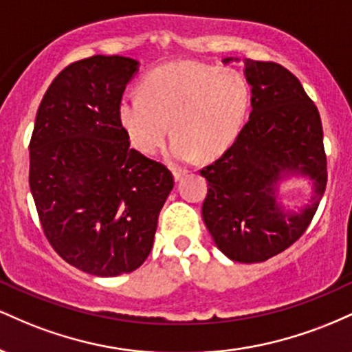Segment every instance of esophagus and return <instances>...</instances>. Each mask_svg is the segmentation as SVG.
Returning <instances> with one entry per match:
<instances>
[{
	"mask_svg": "<svg viewBox=\"0 0 352 352\" xmlns=\"http://www.w3.org/2000/svg\"><path fill=\"white\" fill-rule=\"evenodd\" d=\"M187 168H173V179H175L177 182H179L182 177L187 175Z\"/></svg>",
	"mask_w": 352,
	"mask_h": 352,
	"instance_id": "obj_1",
	"label": "esophagus"
}]
</instances>
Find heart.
<instances>
[{"mask_svg":"<svg viewBox=\"0 0 352 352\" xmlns=\"http://www.w3.org/2000/svg\"><path fill=\"white\" fill-rule=\"evenodd\" d=\"M250 87L235 71L192 60L157 67L140 92H127L119 102V120L131 144L144 155L173 137L168 157L188 162L223 153L240 134L248 116Z\"/></svg>","mask_w":352,"mask_h":352,"instance_id":"heart-1","label":"heart"}]
</instances>
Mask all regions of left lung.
I'll return each instance as SVG.
<instances>
[{
    "instance_id": "left-lung-1",
    "label": "left lung",
    "mask_w": 352,
    "mask_h": 352,
    "mask_svg": "<svg viewBox=\"0 0 352 352\" xmlns=\"http://www.w3.org/2000/svg\"><path fill=\"white\" fill-rule=\"evenodd\" d=\"M245 76L252 86L250 119L232 147L200 170L208 182L201 217L230 260L261 263L309 227L326 190L328 162L321 117L296 76L253 59H245ZM289 175L314 180V197L300 214L276 200L277 182Z\"/></svg>"
}]
</instances>
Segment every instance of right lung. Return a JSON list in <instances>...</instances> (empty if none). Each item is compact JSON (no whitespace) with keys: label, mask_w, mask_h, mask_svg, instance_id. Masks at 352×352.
I'll return each mask as SVG.
<instances>
[{"label":"right lung","mask_w":352,"mask_h":352,"mask_svg":"<svg viewBox=\"0 0 352 352\" xmlns=\"http://www.w3.org/2000/svg\"><path fill=\"white\" fill-rule=\"evenodd\" d=\"M135 59L92 56L56 76L30 142V187L44 235L64 261L119 276L147 260L173 175L125 135L119 102Z\"/></svg>","instance_id":"obj_1"}]
</instances>
